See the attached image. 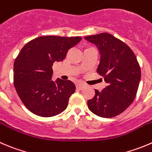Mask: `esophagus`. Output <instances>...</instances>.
<instances>
[{
  "mask_svg": "<svg viewBox=\"0 0 152 152\" xmlns=\"http://www.w3.org/2000/svg\"><path fill=\"white\" fill-rule=\"evenodd\" d=\"M84 86H85V85L82 83H77L76 84V88L79 90H81L82 89V88H84Z\"/></svg>",
  "mask_w": 152,
  "mask_h": 152,
  "instance_id": "esophagus-1",
  "label": "esophagus"
}]
</instances>
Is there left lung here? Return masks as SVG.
Instances as JSON below:
<instances>
[{
	"instance_id": "8db88e82",
	"label": "left lung",
	"mask_w": 152,
	"mask_h": 152,
	"mask_svg": "<svg viewBox=\"0 0 152 152\" xmlns=\"http://www.w3.org/2000/svg\"><path fill=\"white\" fill-rule=\"evenodd\" d=\"M95 45L100 54L97 73L104 76L107 86L95 89L94 98L88 101L92 113L104 118L123 113L136 96L141 70L133 51L124 42L106 32L85 37Z\"/></svg>"
}]
</instances>
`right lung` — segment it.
<instances>
[{
  "instance_id": "obj_1",
  "label": "right lung",
  "mask_w": 152,
  "mask_h": 152,
  "mask_svg": "<svg viewBox=\"0 0 152 152\" xmlns=\"http://www.w3.org/2000/svg\"><path fill=\"white\" fill-rule=\"evenodd\" d=\"M81 37L46 35L24 45L14 62V86L26 108L43 117L58 115L68 105L76 86L70 80H52V66L65 58Z\"/></svg>"
}]
</instances>
